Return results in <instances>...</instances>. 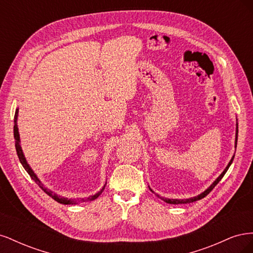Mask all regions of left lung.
<instances>
[{"label": "left lung", "instance_id": "1", "mask_svg": "<svg viewBox=\"0 0 253 253\" xmlns=\"http://www.w3.org/2000/svg\"><path fill=\"white\" fill-rule=\"evenodd\" d=\"M237 133H239V129H237V125H236V135H235V148H236V144H237ZM233 158H234V156H232V158H231V160L230 162H229V164H228V166L226 167V169L223 171V173H221L218 177L214 180V182L212 183V185L207 189V190H205L203 193H201L200 195H197V196H194V197H191V198H187V200H169V198H165V197H162V196H159V195H157L160 200H163L164 202H166V203H168V204H174V205H178V204H190V203H193V202H196V201H200V200H202V198H204L205 196H207L208 195L211 191L213 190V188L215 187L217 183L219 182V180L224 177V175L226 174V172L228 171V169H229V167L231 166V164H232V162H233ZM150 190L152 191V192H154V191H153L151 188H150Z\"/></svg>", "mask_w": 253, "mask_h": 253}]
</instances>
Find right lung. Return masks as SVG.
<instances>
[{
  "instance_id": "add662e5",
  "label": "right lung",
  "mask_w": 253,
  "mask_h": 253,
  "mask_svg": "<svg viewBox=\"0 0 253 253\" xmlns=\"http://www.w3.org/2000/svg\"><path fill=\"white\" fill-rule=\"evenodd\" d=\"M18 113H19V110L17 109V110H16V114H14V126H13V136H14V139H16V150H17V154H18V157H19V159H20V162H21L23 168H24V169L26 170V172L29 174L30 177H32V178L35 180V182L37 183V185L39 186L47 195H49L51 198H53V200H55L56 202H58V203H60V204H63V205H71V204H72V205H76V204L82 203V202H90V201L96 200V198L103 192V190H104V188H105L106 183L104 185V187H103L100 191H99L98 193H96L95 195H91V196L85 198V200H83V198H82L81 201L68 200V198H66V197L59 196V195H57L56 193H52L50 190H48L46 187H45V186L43 185V183L40 181V179L38 178V176L35 174V172L32 170V168H30L29 165L27 164L26 158H25L24 154H23V151H22V148H21V145H20V135H19V128H18V125H17V124H18V122H17V120H18Z\"/></svg>"
}]
</instances>
